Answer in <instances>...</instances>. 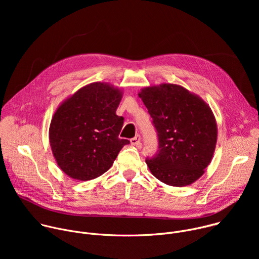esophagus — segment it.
Wrapping results in <instances>:
<instances>
[{
    "label": "esophagus",
    "instance_id": "1",
    "mask_svg": "<svg viewBox=\"0 0 259 259\" xmlns=\"http://www.w3.org/2000/svg\"><path fill=\"white\" fill-rule=\"evenodd\" d=\"M130 142H131V144H132V145H135V146L139 147V146L141 145V143H140V136H139V135L134 136L133 138H131V139H130Z\"/></svg>",
    "mask_w": 259,
    "mask_h": 259
}]
</instances>
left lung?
<instances>
[{
    "instance_id": "8db88e82",
    "label": "left lung",
    "mask_w": 259,
    "mask_h": 259,
    "mask_svg": "<svg viewBox=\"0 0 259 259\" xmlns=\"http://www.w3.org/2000/svg\"><path fill=\"white\" fill-rule=\"evenodd\" d=\"M158 132L159 154L145 160L152 174L171 187H187L209 166L217 141L210 106L176 84L144 87L138 93Z\"/></svg>"
}]
</instances>
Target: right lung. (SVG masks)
Returning a JSON list of instances; mask_svg holds the SVG:
<instances>
[{
    "label": "right lung",
    "instance_id": "right-lung-1",
    "mask_svg": "<svg viewBox=\"0 0 259 259\" xmlns=\"http://www.w3.org/2000/svg\"><path fill=\"white\" fill-rule=\"evenodd\" d=\"M123 91L104 82L88 84L64 99L49 127L53 157L68 177L87 181L113 166L127 139L124 118L116 115Z\"/></svg>",
    "mask_w": 259,
    "mask_h": 259
}]
</instances>
